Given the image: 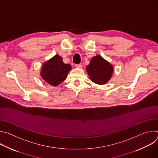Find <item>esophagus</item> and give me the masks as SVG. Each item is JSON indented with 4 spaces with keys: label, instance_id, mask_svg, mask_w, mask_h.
<instances>
[{
    "label": "esophagus",
    "instance_id": "esophagus-1",
    "mask_svg": "<svg viewBox=\"0 0 158 158\" xmlns=\"http://www.w3.org/2000/svg\"><path fill=\"white\" fill-rule=\"evenodd\" d=\"M76 67H77V68H82V65L79 64H76Z\"/></svg>",
    "mask_w": 158,
    "mask_h": 158
}]
</instances>
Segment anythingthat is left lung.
<instances>
[{
    "label": "left lung",
    "instance_id": "obj_1",
    "mask_svg": "<svg viewBox=\"0 0 158 158\" xmlns=\"http://www.w3.org/2000/svg\"><path fill=\"white\" fill-rule=\"evenodd\" d=\"M114 68L101 56L93 57L87 66L86 71L91 81L98 84H104L110 79Z\"/></svg>",
    "mask_w": 158,
    "mask_h": 158
}]
</instances>
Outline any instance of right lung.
I'll list each match as a JSON object with an SVG mask.
<instances>
[{"instance_id":"add662e5","label":"right lung","mask_w":158,"mask_h":158,"mask_svg":"<svg viewBox=\"0 0 158 158\" xmlns=\"http://www.w3.org/2000/svg\"><path fill=\"white\" fill-rule=\"evenodd\" d=\"M71 69L70 64H64L62 57L59 55H56L43 64L41 76L45 81L56 86L66 79Z\"/></svg>"}]
</instances>
